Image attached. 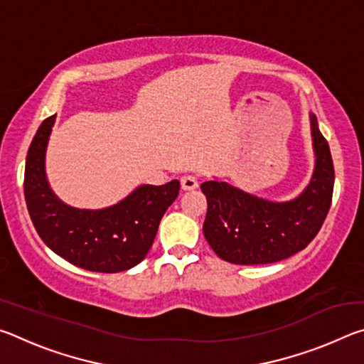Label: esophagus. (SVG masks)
Here are the masks:
<instances>
[{
	"instance_id": "obj_1",
	"label": "esophagus",
	"mask_w": 364,
	"mask_h": 364,
	"mask_svg": "<svg viewBox=\"0 0 364 364\" xmlns=\"http://www.w3.org/2000/svg\"><path fill=\"white\" fill-rule=\"evenodd\" d=\"M197 186H199V180H197L194 175H186L181 178V188L184 191H193Z\"/></svg>"
}]
</instances>
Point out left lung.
I'll use <instances>...</instances> for the list:
<instances>
[{
    "mask_svg": "<svg viewBox=\"0 0 364 364\" xmlns=\"http://www.w3.org/2000/svg\"><path fill=\"white\" fill-rule=\"evenodd\" d=\"M310 120L315 171L294 200H264L217 180L200 184L207 197L204 236L220 258L236 264L274 263L304 250L321 230L332 202L334 164L316 117L311 114Z\"/></svg>",
    "mask_w": 364,
    "mask_h": 364,
    "instance_id": "8db88e82",
    "label": "left lung"
}]
</instances>
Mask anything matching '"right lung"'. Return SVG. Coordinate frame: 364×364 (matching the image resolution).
<instances>
[{"mask_svg": "<svg viewBox=\"0 0 364 364\" xmlns=\"http://www.w3.org/2000/svg\"><path fill=\"white\" fill-rule=\"evenodd\" d=\"M56 115L48 117L28 147L23 194L38 236L49 249L78 268L119 273L144 260L160 220L173 204L180 181L143 184L112 207L80 210L65 205L49 189L45 154Z\"/></svg>", "mask_w": 364, "mask_h": 364, "instance_id": "right-lung-1", "label": "right lung"}]
</instances>
